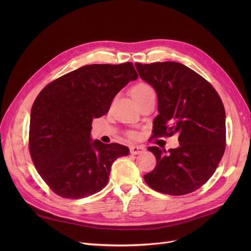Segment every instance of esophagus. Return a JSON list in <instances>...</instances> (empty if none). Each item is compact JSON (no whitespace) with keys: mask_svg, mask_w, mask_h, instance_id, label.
Returning a JSON list of instances; mask_svg holds the SVG:
<instances>
[{"mask_svg":"<svg viewBox=\"0 0 251 251\" xmlns=\"http://www.w3.org/2000/svg\"><path fill=\"white\" fill-rule=\"evenodd\" d=\"M144 151H146V149L141 146H131L130 147V152L132 154H139V153H142Z\"/></svg>","mask_w":251,"mask_h":251,"instance_id":"esophagus-1","label":"esophagus"}]
</instances>
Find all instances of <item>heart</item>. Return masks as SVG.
<instances>
[{"label": "heart", "instance_id": "obj_1", "mask_svg": "<svg viewBox=\"0 0 251 251\" xmlns=\"http://www.w3.org/2000/svg\"><path fill=\"white\" fill-rule=\"evenodd\" d=\"M130 94H131V97L133 98V100L138 103L141 100L149 98L150 96L154 95V90L150 84L146 82H138L131 88ZM130 135L134 136L135 133H131Z\"/></svg>", "mask_w": 251, "mask_h": 251}]
</instances>
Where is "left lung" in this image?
<instances>
[{"label": "left lung", "instance_id": "1", "mask_svg": "<svg viewBox=\"0 0 251 251\" xmlns=\"http://www.w3.org/2000/svg\"><path fill=\"white\" fill-rule=\"evenodd\" d=\"M142 80L157 97L153 136L178 135L177 149L151 147L154 170L148 185L170 195L195 191L213 176L226 148V114L216 89L203 77L177 62L135 63Z\"/></svg>", "mask_w": 251, "mask_h": 251}]
</instances>
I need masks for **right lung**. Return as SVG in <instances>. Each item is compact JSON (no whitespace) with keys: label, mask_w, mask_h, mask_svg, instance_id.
Wrapping results in <instances>:
<instances>
[{"label":"right lung","mask_w":251,"mask_h":251,"mask_svg":"<svg viewBox=\"0 0 251 251\" xmlns=\"http://www.w3.org/2000/svg\"><path fill=\"white\" fill-rule=\"evenodd\" d=\"M138 75L132 63L92 64L49 83L30 113L29 151L38 174L65 199L78 200L100 191L116 159L129 154L118 143L92 141L91 123Z\"/></svg>","instance_id":"right-lung-1"}]
</instances>
